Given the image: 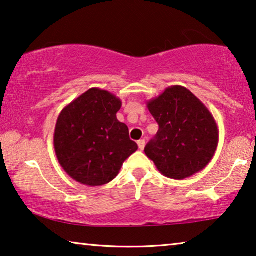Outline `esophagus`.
I'll return each mask as SVG.
<instances>
[{
	"label": "esophagus",
	"instance_id": "1",
	"mask_svg": "<svg viewBox=\"0 0 256 256\" xmlns=\"http://www.w3.org/2000/svg\"><path fill=\"white\" fill-rule=\"evenodd\" d=\"M137 144H138L140 150H143L144 146H146V140H140L138 142H137Z\"/></svg>",
	"mask_w": 256,
	"mask_h": 256
}]
</instances>
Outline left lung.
Segmentation results:
<instances>
[{
    "mask_svg": "<svg viewBox=\"0 0 256 256\" xmlns=\"http://www.w3.org/2000/svg\"><path fill=\"white\" fill-rule=\"evenodd\" d=\"M159 126L144 152L162 176L184 180L202 171L216 152L220 130L204 104L181 85L146 102Z\"/></svg>",
    "mask_w": 256,
    "mask_h": 256,
    "instance_id": "8db88e82",
    "label": "left lung"
}]
</instances>
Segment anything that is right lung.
<instances>
[{
  "mask_svg": "<svg viewBox=\"0 0 256 256\" xmlns=\"http://www.w3.org/2000/svg\"><path fill=\"white\" fill-rule=\"evenodd\" d=\"M121 106L116 96L92 88L61 110L54 149L62 168L77 182L91 187L110 182L138 149L127 126L118 120Z\"/></svg>",
  "mask_w": 256,
  "mask_h": 256,
  "instance_id": "1",
  "label": "right lung"
}]
</instances>
